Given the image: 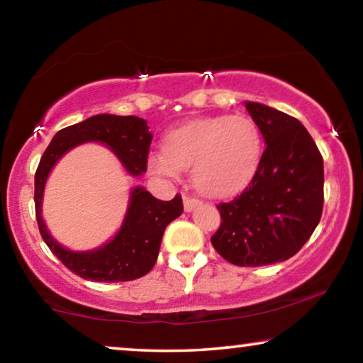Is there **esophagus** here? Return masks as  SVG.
I'll return each mask as SVG.
<instances>
[{"label":"esophagus","mask_w":363,"mask_h":363,"mask_svg":"<svg viewBox=\"0 0 363 363\" xmlns=\"http://www.w3.org/2000/svg\"><path fill=\"white\" fill-rule=\"evenodd\" d=\"M201 201L199 199H195V196H189V195H184V210L186 211H192L195 210L196 206H199Z\"/></svg>","instance_id":"esophagus-1"}]
</instances>
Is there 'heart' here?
<instances>
[{"mask_svg": "<svg viewBox=\"0 0 363 363\" xmlns=\"http://www.w3.org/2000/svg\"><path fill=\"white\" fill-rule=\"evenodd\" d=\"M262 155V136L248 116H210L189 121L167 136V150L149 155V168L168 179L192 168L201 194L230 196L253 179Z\"/></svg>", "mask_w": 363, "mask_h": 363, "instance_id": "b5f03b06", "label": "heart"}]
</instances>
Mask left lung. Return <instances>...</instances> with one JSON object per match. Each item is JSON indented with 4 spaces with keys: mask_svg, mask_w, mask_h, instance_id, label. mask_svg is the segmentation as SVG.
<instances>
[{
    "mask_svg": "<svg viewBox=\"0 0 363 363\" xmlns=\"http://www.w3.org/2000/svg\"><path fill=\"white\" fill-rule=\"evenodd\" d=\"M266 143L256 174L229 203H219L214 250L235 266L286 261L303 248L323 210V158L301 121L245 102Z\"/></svg>",
    "mask_w": 363,
    "mask_h": 363,
    "instance_id": "1",
    "label": "left lung"
}]
</instances>
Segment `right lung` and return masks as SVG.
<instances>
[{
  "label": "right lung",
  "mask_w": 363,
  "mask_h": 363,
  "mask_svg": "<svg viewBox=\"0 0 363 363\" xmlns=\"http://www.w3.org/2000/svg\"><path fill=\"white\" fill-rule=\"evenodd\" d=\"M84 143L106 144L133 176L147 171L152 133L139 116L102 113L60 130L43 153L35 173V213L43 240L67 269L84 280L113 284L144 277L155 266L167 225L182 214L179 194L163 201L144 187H134L120 230L108 243L91 251L67 250L46 229L41 203L48 176L64 153Z\"/></svg>",
  "instance_id": "right-lung-1"
}]
</instances>
